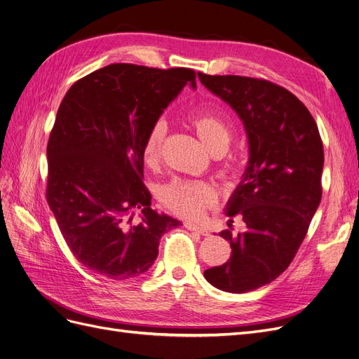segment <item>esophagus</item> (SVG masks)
I'll return each instance as SVG.
<instances>
[{
    "instance_id": "esophagus-1",
    "label": "esophagus",
    "mask_w": 359,
    "mask_h": 359,
    "mask_svg": "<svg viewBox=\"0 0 359 359\" xmlns=\"http://www.w3.org/2000/svg\"><path fill=\"white\" fill-rule=\"evenodd\" d=\"M185 228L190 229V231H194V233L200 234V236H209V231H208L206 228H203V226H198V225L187 222V224H185Z\"/></svg>"
}]
</instances>
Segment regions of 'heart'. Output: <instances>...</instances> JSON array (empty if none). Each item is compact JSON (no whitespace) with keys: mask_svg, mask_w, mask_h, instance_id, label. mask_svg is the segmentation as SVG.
I'll list each match as a JSON object with an SVG mask.
<instances>
[{"mask_svg":"<svg viewBox=\"0 0 359 359\" xmlns=\"http://www.w3.org/2000/svg\"><path fill=\"white\" fill-rule=\"evenodd\" d=\"M190 121L209 151L217 154L228 149L233 134L231 128L222 118L212 113H202L196 114ZM166 133L168 126L162 119L150 125L142 141V157L146 163L154 165L159 162ZM157 196L168 210L185 219L200 218L217 200L213 187L205 181L175 180L162 185Z\"/></svg>","mask_w":359,"mask_h":359,"instance_id":"1","label":"heart"}]
</instances>
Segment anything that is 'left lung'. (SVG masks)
Wrapping results in <instances>:
<instances>
[{
	"label": "left lung",
	"instance_id": "left-lung-1",
	"mask_svg": "<svg viewBox=\"0 0 359 359\" xmlns=\"http://www.w3.org/2000/svg\"><path fill=\"white\" fill-rule=\"evenodd\" d=\"M198 78L237 111L249 138L248 168L226 205L228 217L240 215L246 229L233 236L229 224L219 233L231 256L205 278L219 290L246 293L274 281L302 245L323 196V141L306 106L280 85L202 72Z\"/></svg>",
	"mask_w": 359,
	"mask_h": 359
}]
</instances>
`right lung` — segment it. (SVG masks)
<instances>
[{"instance_id": "add662e5", "label": "right lung", "mask_w": 359, "mask_h": 359, "mask_svg": "<svg viewBox=\"0 0 359 359\" xmlns=\"http://www.w3.org/2000/svg\"><path fill=\"white\" fill-rule=\"evenodd\" d=\"M196 72L113 63L78 79L63 97L47 144V202L76 259L110 280L153 265L180 221L151 209L142 182V141ZM142 209L140 222L130 215Z\"/></svg>"}]
</instances>
